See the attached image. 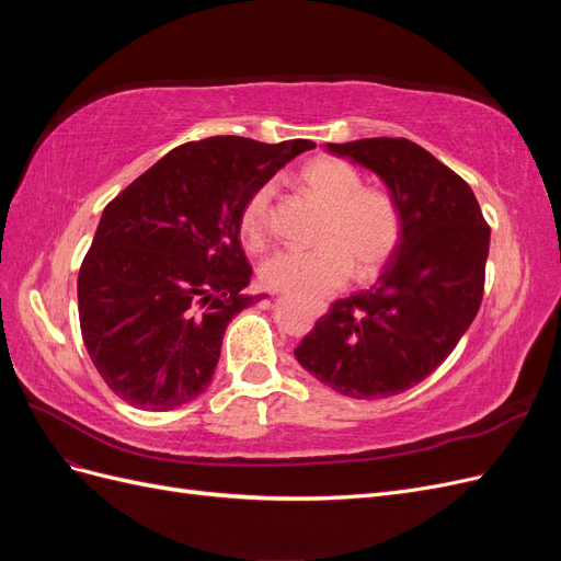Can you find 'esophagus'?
Wrapping results in <instances>:
<instances>
[{
    "label": "esophagus",
    "instance_id": "1",
    "mask_svg": "<svg viewBox=\"0 0 561 561\" xmlns=\"http://www.w3.org/2000/svg\"><path fill=\"white\" fill-rule=\"evenodd\" d=\"M322 313H325V307H322V304H318V307H316V316H322Z\"/></svg>",
    "mask_w": 561,
    "mask_h": 561
}]
</instances>
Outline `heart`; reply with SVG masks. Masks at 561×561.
<instances>
[{"label": "heart", "mask_w": 561, "mask_h": 561, "mask_svg": "<svg viewBox=\"0 0 561 561\" xmlns=\"http://www.w3.org/2000/svg\"><path fill=\"white\" fill-rule=\"evenodd\" d=\"M299 184L328 206L316 248H283L262 264L271 290L322 297L342 287L355 266L371 276L390 260L400 239V215L386 192L363 186L360 173L342 159L318 157L299 171ZM274 186L264 184L241 210V231L257 248L266 241Z\"/></svg>", "instance_id": "heart-1"}]
</instances>
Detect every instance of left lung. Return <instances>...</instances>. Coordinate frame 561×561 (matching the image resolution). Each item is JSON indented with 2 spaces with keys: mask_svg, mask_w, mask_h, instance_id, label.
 Returning <instances> with one entry per match:
<instances>
[{
  "mask_svg": "<svg viewBox=\"0 0 561 561\" xmlns=\"http://www.w3.org/2000/svg\"><path fill=\"white\" fill-rule=\"evenodd\" d=\"M325 149L383 180L400 239L377 283L334 301L295 358L336 393L390 398L433 375L478 316L491 229L468 182L412 140L365 138Z\"/></svg>",
  "mask_w": 561,
  "mask_h": 561,
  "instance_id": "left-lung-1",
  "label": "left lung"
}]
</instances>
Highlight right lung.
<instances>
[{
	"mask_svg": "<svg viewBox=\"0 0 561 561\" xmlns=\"http://www.w3.org/2000/svg\"><path fill=\"white\" fill-rule=\"evenodd\" d=\"M313 147L239 135L186 142L107 203L77 299L83 346L118 398L168 412L210 386L227 325L260 299L241 293L252 276L241 210Z\"/></svg>",
	"mask_w": 561,
	"mask_h": 561,
	"instance_id": "obj_1",
	"label": "right lung"
}]
</instances>
